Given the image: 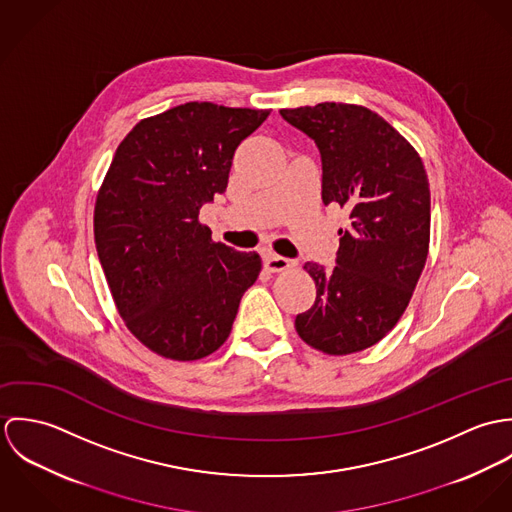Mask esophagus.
<instances>
[{
	"label": "esophagus",
	"mask_w": 512,
	"mask_h": 512,
	"mask_svg": "<svg viewBox=\"0 0 512 512\" xmlns=\"http://www.w3.org/2000/svg\"><path fill=\"white\" fill-rule=\"evenodd\" d=\"M264 266L270 270V272H284L288 268L295 266V262L290 258H284V256H278V254H266L264 258Z\"/></svg>",
	"instance_id": "1"
}]
</instances>
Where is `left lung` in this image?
<instances>
[{"instance_id":"1","label":"left lung","mask_w":512,"mask_h":512,"mask_svg":"<svg viewBox=\"0 0 512 512\" xmlns=\"http://www.w3.org/2000/svg\"><path fill=\"white\" fill-rule=\"evenodd\" d=\"M321 153V197L349 211L335 268H303L317 295L295 317L297 335L327 355L376 345L402 317L430 246V183L424 163L365 106L323 102L280 110Z\"/></svg>"}]
</instances>
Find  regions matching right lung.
Masks as SVG:
<instances>
[{
    "mask_svg": "<svg viewBox=\"0 0 512 512\" xmlns=\"http://www.w3.org/2000/svg\"><path fill=\"white\" fill-rule=\"evenodd\" d=\"M270 110L187 102L134 126L94 207L96 252L128 329L149 351L197 361L228 339L262 260L213 242L199 211L224 193L236 147Z\"/></svg>",
    "mask_w": 512,
    "mask_h": 512,
    "instance_id": "add662e5",
    "label": "right lung"
}]
</instances>
